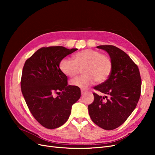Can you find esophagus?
Segmentation results:
<instances>
[{
  "label": "esophagus",
  "instance_id": "1",
  "mask_svg": "<svg viewBox=\"0 0 155 155\" xmlns=\"http://www.w3.org/2000/svg\"><path fill=\"white\" fill-rule=\"evenodd\" d=\"M87 92V91L85 90V89H81V94H84L86 93Z\"/></svg>",
  "mask_w": 155,
  "mask_h": 155
}]
</instances>
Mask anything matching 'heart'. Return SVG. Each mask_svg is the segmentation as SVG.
Returning <instances> with one entry per match:
<instances>
[{
	"label": "heart",
	"mask_w": 155,
	"mask_h": 155,
	"mask_svg": "<svg viewBox=\"0 0 155 155\" xmlns=\"http://www.w3.org/2000/svg\"><path fill=\"white\" fill-rule=\"evenodd\" d=\"M63 74L72 78L83 68L84 74L70 81V85L85 89L94 83H102L109 77L112 70V61L109 55L99 51L85 49L75 54L73 60L63 59L59 64Z\"/></svg>",
	"instance_id": "obj_1"
}]
</instances>
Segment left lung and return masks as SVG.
Returning <instances> with one entry per match:
<instances>
[{"label": "left lung", "mask_w": 155, "mask_h": 155, "mask_svg": "<svg viewBox=\"0 0 155 155\" xmlns=\"http://www.w3.org/2000/svg\"><path fill=\"white\" fill-rule=\"evenodd\" d=\"M112 61V70L107 80L94 87L109 96L93 93L94 100L88 106L92 121L105 130L116 129L133 112L141 94L142 80L138 67L123 50L113 45H101Z\"/></svg>", "instance_id": "1"}]
</instances>
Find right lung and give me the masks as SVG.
I'll return each instance as SVG.
<instances>
[{
  "instance_id": "right-lung-1",
  "label": "right lung",
  "mask_w": 155,
  "mask_h": 155,
  "mask_svg": "<svg viewBox=\"0 0 155 155\" xmlns=\"http://www.w3.org/2000/svg\"><path fill=\"white\" fill-rule=\"evenodd\" d=\"M77 50L63 46L41 48L23 67L22 95L33 116L46 129L63 125L69 118L72 105L80 98V88L68 85L67 76L59 67L61 60Z\"/></svg>"
}]
</instances>
